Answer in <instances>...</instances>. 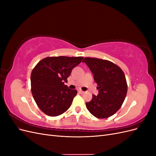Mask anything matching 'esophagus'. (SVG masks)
Returning <instances> with one entry per match:
<instances>
[{"mask_svg":"<svg viewBox=\"0 0 156 156\" xmlns=\"http://www.w3.org/2000/svg\"><path fill=\"white\" fill-rule=\"evenodd\" d=\"M79 92L80 94H83L84 92V91H83V90H79Z\"/></svg>","mask_w":156,"mask_h":156,"instance_id":"esophagus-1","label":"esophagus"}]
</instances>
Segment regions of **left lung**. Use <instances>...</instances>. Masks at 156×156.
<instances>
[{"mask_svg":"<svg viewBox=\"0 0 156 156\" xmlns=\"http://www.w3.org/2000/svg\"><path fill=\"white\" fill-rule=\"evenodd\" d=\"M98 84V95L86 103L89 112L98 119H106L116 113L123 103L127 91L124 73L113 62L96 58H84Z\"/></svg>","mask_w":156,"mask_h":156,"instance_id":"8db88e82","label":"left lung"}]
</instances>
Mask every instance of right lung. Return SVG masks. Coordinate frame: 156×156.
Wrapping results in <instances>:
<instances>
[{
	"label": "right lung",
	"mask_w": 156,
	"mask_h": 156,
	"mask_svg": "<svg viewBox=\"0 0 156 156\" xmlns=\"http://www.w3.org/2000/svg\"><path fill=\"white\" fill-rule=\"evenodd\" d=\"M83 56H51L40 60L32 69L31 91L37 105L45 115L56 116L72 105L76 90L68 88V82L73 68L81 62Z\"/></svg>",
	"instance_id": "obj_1"
}]
</instances>
